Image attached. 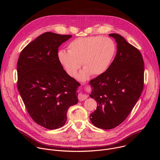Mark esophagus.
<instances>
[{"instance_id": "esophagus-1", "label": "esophagus", "mask_w": 160, "mask_h": 160, "mask_svg": "<svg viewBox=\"0 0 160 160\" xmlns=\"http://www.w3.org/2000/svg\"><path fill=\"white\" fill-rule=\"evenodd\" d=\"M87 98V95H85V94H80L78 96V100L80 101H85Z\"/></svg>"}]
</instances>
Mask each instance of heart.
Instances as JSON below:
<instances>
[{"label": "heart", "instance_id": "heart-1", "mask_svg": "<svg viewBox=\"0 0 160 160\" xmlns=\"http://www.w3.org/2000/svg\"><path fill=\"white\" fill-rule=\"evenodd\" d=\"M68 51L60 50L58 59L70 76H76L82 65L84 69L78 78L87 80L91 75L98 76L109 67L116 53V45L112 39L99 36L81 37L70 42Z\"/></svg>", "mask_w": 160, "mask_h": 160}]
</instances>
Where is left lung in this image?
Instances as JSON below:
<instances>
[{
	"instance_id": "1",
	"label": "left lung",
	"mask_w": 160,
	"mask_h": 160,
	"mask_svg": "<svg viewBox=\"0 0 160 160\" xmlns=\"http://www.w3.org/2000/svg\"><path fill=\"white\" fill-rule=\"evenodd\" d=\"M117 43V55L108 69L91 80L90 98L98 103L90 114L92 123L102 129H112L127 118L144 88V64L140 51L119 34L109 35Z\"/></svg>"
}]
</instances>
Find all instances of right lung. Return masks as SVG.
<instances>
[{
    "label": "right lung",
    "instance_id": "1",
    "mask_svg": "<svg viewBox=\"0 0 160 160\" xmlns=\"http://www.w3.org/2000/svg\"><path fill=\"white\" fill-rule=\"evenodd\" d=\"M72 37L45 32L21 52L18 63L17 86L29 115L49 130L63 126L71 106L78 103L80 83L64 70L58 48Z\"/></svg>",
    "mask_w": 160,
    "mask_h": 160
}]
</instances>
